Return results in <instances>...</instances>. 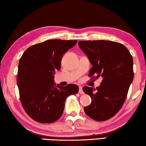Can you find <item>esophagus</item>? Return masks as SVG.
<instances>
[{
    "mask_svg": "<svg viewBox=\"0 0 146 146\" xmlns=\"http://www.w3.org/2000/svg\"><path fill=\"white\" fill-rule=\"evenodd\" d=\"M79 93L80 94H84V92H83V88H82V87H79Z\"/></svg>",
    "mask_w": 146,
    "mask_h": 146,
    "instance_id": "1",
    "label": "esophagus"
}]
</instances>
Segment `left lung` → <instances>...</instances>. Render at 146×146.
I'll list each match as a JSON object with an SVG mask.
<instances>
[{
	"instance_id": "8db88e82",
	"label": "left lung",
	"mask_w": 146,
	"mask_h": 146,
	"mask_svg": "<svg viewBox=\"0 0 146 146\" xmlns=\"http://www.w3.org/2000/svg\"><path fill=\"white\" fill-rule=\"evenodd\" d=\"M79 48L93 65L90 77H102L96 89L84 87L91 103L84 108L86 114L96 121L113 117L124 104L134 79L133 58L128 49L118 42L108 40L79 41Z\"/></svg>"
}]
</instances>
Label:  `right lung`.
Returning <instances> with one entry per match:
<instances>
[{
    "mask_svg": "<svg viewBox=\"0 0 146 146\" xmlns=\"http://www.w3.org/2000/svg\"><path fill=\"white\" fill-rule=\"evenodd\" d=\"M77 40H49L30 46L18 63L17 84L20 99L30 118L42 124L55 122L63 114L65 102L79 87L74 84L55 87V70L61 69V58Z\"/></svg>",
    "mask_w": 146,
    "mask_h": 146,
    "instance_id": "1",
    "label": "right lung"
}]
</instances>
